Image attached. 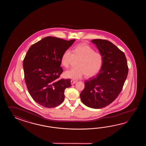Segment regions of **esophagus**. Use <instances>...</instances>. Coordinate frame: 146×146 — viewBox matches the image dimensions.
<instances>
[{"mask_svg": "<svg viewBox=\"0 0 146 146\" xmlns=\"http://www.w3.org/2000/svg\"><path fill=\"white\" fill-rule=\"evenodd\" d=\"M76 82H77V81L74 80H71V84H74L76 83Z\"/></svg>", "mask_w": 146, "mask_h": 146, "instance_id": "1", "label": "esophagus"}]
</instances>
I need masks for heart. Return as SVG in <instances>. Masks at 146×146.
<instances>
[{
  "label": "heart",
  "mask_w": 146,
  "mask_h": 146,
  "mask_svg": "<svg viewBox=\"0 0 146 146\" xmlns=\"http://www.w3.org/2000/svg\"><path fill=\"white\" fill-rule=\"evenodd\" d=\"M74 58L79 59L77 64L78 67L70 69L64 73L66 78L72 80L80 79L84 75L86 77H93L100 72L103 62L102 54L96 52L87 44H80L72 51L65 50L61 57V64L67 68Z\"/></svg>",
  "instance_id": "heart-1"
}]
</instances>
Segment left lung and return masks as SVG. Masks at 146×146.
Returning <instances> with one entry per match:
<instances>
[{
  "instance_id": "8db88e82",
  "label": "left lung",
  "mask_w": 146,
  "mask_h": 146,
  "mask_svg": "<svg viewBox=\"0 0 146 146\" xmlns=\"http://www.w3.org/2000/svg\"><path fill=\"white\" fill-rule=\"evenodd\" d=\"M91 42L102 54L103 62L99 73L85 81L80 96L84 105L101 109L113 102L121 93L128 67L124 52L114 44L102 39H94Z\"/></svg>"
}]
</instances>
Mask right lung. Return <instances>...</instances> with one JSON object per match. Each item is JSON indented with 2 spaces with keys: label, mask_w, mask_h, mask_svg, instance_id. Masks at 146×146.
Listing matches in <instances>:
<instances>
[{
  "label": "right lung",
  "mask_w": 146,
  "mask_h": 146,
  "mask_svg": "<svg viewBox=\"0 0 146 146\" xmlns=\"http://www.w3.org/2000/svg\"><path fill=\"white\" fill-rule=\"evenodd\" d=\"M74 40L47 36L33 44L26 54L25 82L31 97L40 106L55 108L64 101L65 90L72 84L70 79H59L63 72L60 60Z\"/></svg>",
  "instance_id": "add662e5"
}]
</instances>
